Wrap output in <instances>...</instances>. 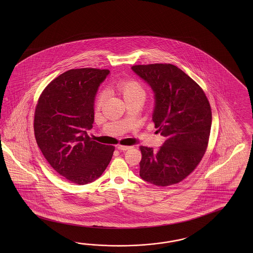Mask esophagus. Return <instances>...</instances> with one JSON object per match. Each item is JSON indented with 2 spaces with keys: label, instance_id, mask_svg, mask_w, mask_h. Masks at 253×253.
I'll return each mask as SVG.
<instances>
[{
  "label": "esophagus",
  "instance_id": "esophagus-1",
  "mask_svg": "<svg viewBox=\"0 0 253 253\" xmlns=\"http://www.w3.org/2000/svg\"><path fill=\"white\" fill-rule=\"evenodd\" d=\"M117 148L121 151H126V150H129L130 148V146H123V145H118Z\"/></svg>",
  "mask_w": 253,
  "mask_h": 253
}]
</instances>
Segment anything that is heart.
I'll return each mask as SVG.
<instances>
[{"label": "heart", "instance_id": "obj_1", "mask_svg": "<svg viewBox=\"0 0 253 253\" xmlns=\"http://www.w3.org/2000/svg\"><path fill=\"white\" fill-rule=\"evenodd\" d=\"M115 89L116 91H118L123 95L126 102L136 98L145 99L146 95V89L144 88V86L133 79H123L118 81L116 83ZM106 93L104 92H99L97 94L95 99L96 107H101L103 105Z\"/></svg>", "mask_w": 253, "mask_h": 253}]
</instances>
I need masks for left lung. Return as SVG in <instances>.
<instances>
[{
    "mask_svg": "<svg viewBox=\"0 0 253 253\" xmlns=\"http://www.w3.org/2000/svg\"><path fill=\"white\" fill-rule=\"evenodd\" d=\"M131 69L151 86L153 123L166 137L158 149L140 146V176L159 186L182 182L207 150L211 108L202 88L171 64L135 65Z\"/></svg>",
    "mask_w": 253,
    "mask_h": 253,
    "instance_id": "8db88e82",
    "label": "left lung"
}]
</instances>
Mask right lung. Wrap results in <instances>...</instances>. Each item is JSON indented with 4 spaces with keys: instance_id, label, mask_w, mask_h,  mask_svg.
<instances>
[{
    "instance_id": "add662e5",
    "label": "right lung",
    "mask_w": 253,
    "mask_h": 253,
    "mask_svg": "<svg viewBox=\"0 0 253 253\" xmlns=\"http://www.w3.org/2000/svg\"><path fill=\"white\" fill-rule=\"evenodd\" d=\"M108 73V69H69L46 86L35 107L39 148L52 168L73 184L99 178L115 150L86 132L94 121L95 93Z\"/></svg>"
}]
</instances>
